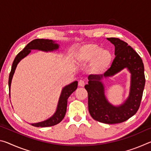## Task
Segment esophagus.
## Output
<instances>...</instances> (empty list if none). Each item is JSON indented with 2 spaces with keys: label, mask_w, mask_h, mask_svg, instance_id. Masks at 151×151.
Segmentation results:
<instances>
[{
  "label": "esophagus",
  "mask_w": 151,
  "mask_h": 151,
  "mask_svg": "<svg viewBox=\"0 0 151 151\" xmlns=\"http://www.w3.org/2000/svg\"><path fill=\"white\" fill-rule=\"evenodd\" d=\"M78 85L79 86H81V87H83V86H85V81H84L81 80V81H78Z\"/></svg>",
  "instance_id": "obj_1"
}]
</instances>
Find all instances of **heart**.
<instances>
[{
  "label": "heart",
  "mask_w": 151,
  "mask_h": 151,
  "mask_svg": "<svg viewBox=\"0 0 151 151\" xmlns=\"http://www.w3.org/2000/svg\"><path fill=\"white\" fill-rule=\"evenodd\" d=\"M79 63H91L90 70L93 74L104 73L110 67L112 60V55L110 51L101 50L98 45L93 43L83 45L76 55Z\"/></svg>",
  "instance_id": "b5f03b06"
}]
</instances>
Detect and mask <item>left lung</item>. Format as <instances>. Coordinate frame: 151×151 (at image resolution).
Listing matches in <instances>:
<instances>
[{
    "label": "left lung",
    "mask_w": 151,
    "mask_h": 151,
    "mask_svg": "<svg viewBox=\"0 0 151 151\" xmlns=\"http://www.w3.org/2000/svg\"><path fill=\"white\" fill-rule=\"evenodd\" d=\"M107 40L115 47V58L103 75H89L85 88L88 93V111L92 118L103 123L117 124L131 118L139 109L145 85L144 65L138 53L126 42L118 38H107ZM124 68L132 73L130 95L121 106L113 107L106 101L101 81L103 76H113Z\"/></svg>",
    "instance_id": "1"
}]
</instances>
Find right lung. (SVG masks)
<instances>
[{
    "label": "right lung",
    "instance_id": "right-lung-1",
    "mask_svg": "<svg viewBox=\"0 0 151 151\" xmlns=\"http://www.w3.org/2000/svg\"><path fill=\"white\" fill-rule=\"evenodd\" d=\"M57 48H58V45L57 44H55V43L51 40L35 39L32 40L31 42H30L29 44L24 48V49L20 51L19 54L16 56L13 63H12L11 70V73H10L9 78V90L10 87H11L12 76H13L14 70L16 69L18 63L20 62V60L22 59L24 57H25L27 55L29 54L31 49H38L44 51H50L56 50L57 49ZM77 81H75L70 84V85H68V86H65V87L63 89L62 93H61V95L59 99V101H58L57 110V111H56L55 114L52 117H50L49 119H48L45 121L30 124L37 127H47L54 126V125L57 124L62 121V120L65 116L66 112L68 98L70 96V94L76 90V88H77Z\"/></svg>",
    "mask_w": 151,
    "mask_h": 151
}]
</instances>
